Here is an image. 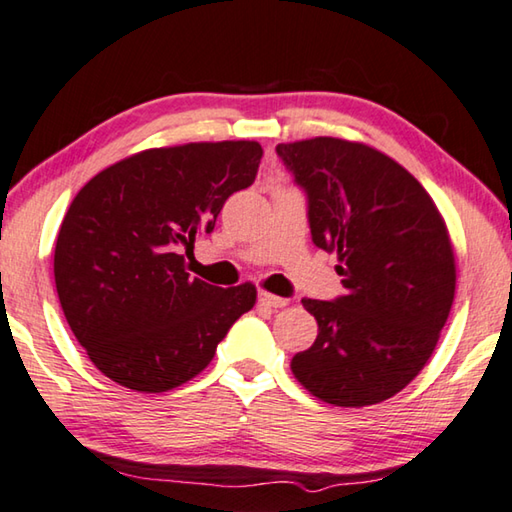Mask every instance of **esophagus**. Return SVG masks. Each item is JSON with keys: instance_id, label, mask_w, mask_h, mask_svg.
<instances>
[{"instance_id": "esophagus-1", "label": "esophagus", "mask_w": 512, "mask_h": 512, "mask_svg": "<svg viewBox=\"0 0 512 512\" xmlns=\"http://www.w3.org/2000/svg\"><path fill=\"white\" fill-rule=\"evenodd\" d=\"M258 301H261L263 306H267V308H285V306H288V299L276 297V294H270V292L258 294Z\"/></svg>"}]
</instances>
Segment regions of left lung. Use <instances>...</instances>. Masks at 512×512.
<instances>
[{
	"label": "left lung",
	"mask_w": 512,
	"mask_h": 512,
	"mask_svg": "<svg viewBox=\"0 0 512 512\" xmlns=\"http://www.w3.org/2000/svg\"><path fill=\"white\" fill-rule=\"evenodd\" d=\"M276 152L306 188L312 240L335 251L346 288L301 301L319 335L290 369L328 405H378L423 371L450 317V231L423 184L366 143L315 137Z\"/></svg>",
	"instance_id": "left-lung-1"
}]
</instances>
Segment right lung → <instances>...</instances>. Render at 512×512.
I'll use <instances>...</instances> for the list:
<instances>
[{"instance_id": "right-lung-1", "label": "right lung", "mask_w": 512, "mask_h": 512, "mask_svg": "<svg viewBox=\"0 0 512 512\" xmlns=\"http://www.w3.org/2000/svg\"><path fill=\"white\" fill-rule=\"evenodd\" d=\"M258 141L148 148L80 188L60 224L53 276L89 360L125 389L164 393L211 364L256 303V285L215 288L186 272L227 197L254 184Z\"/></svg>"}]
</instances>
